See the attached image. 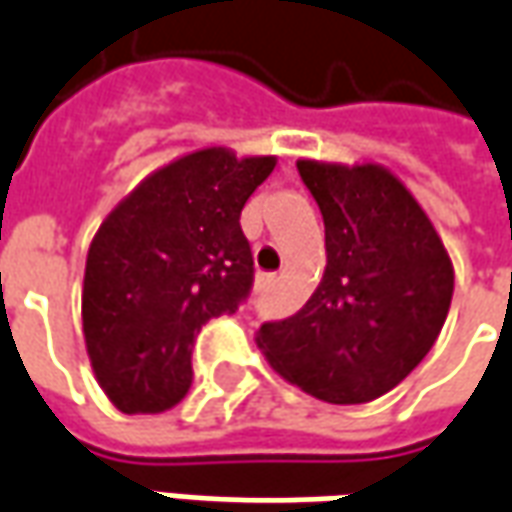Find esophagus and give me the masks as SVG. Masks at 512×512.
<instances>
[{
  "instance_id": "esophagus-1",
  "label": "esophagus",
  "mask_w": 512,
  "mask_h": 512,
  "mask_svg": "<svg viewBox=\"0 0 512 512\" xmlns=\"http://www.w3.org/2000/svg\"><path fill=\"white\" fill-rule=\"evenodd\" d=\"M270 287H276V276H270V273H262V276L256 278V290L267 292Z\"/></svg>"
}]
</instances>
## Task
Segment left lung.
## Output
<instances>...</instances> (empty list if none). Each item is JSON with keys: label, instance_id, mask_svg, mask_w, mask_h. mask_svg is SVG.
Here are the masks:
<instances>
[{"label": "left lung", "instance_id": "8db88e82", "mask_svg": "<svg viewBox=\"0 0 512 512\" xmlns=\"http://www.w3.org/2000/svg\"><path fill=\"white\" fill-rule=\"evenodd\" d=\"M326 225V270L295 315L256 345L278 376L329 404L384 396L421 365L446 323L454 267L412 192L382 164L301 158Z\"/></svg>", "mask_w": 512, "mask_h": 512}]
</instances>
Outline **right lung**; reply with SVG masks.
<instances>
[{"instance_id": "obj_1", "label": "right lung", "mask_w": 512, "mask_h": 512, "mask_svg": "<svg viewBox=\"0 0 512 512\" xmlns=\"http://www.w3.org/2000/svg\"><path fill=\"white\" fill-rule=\"evenodd\" d=\"M276 155L203 147L150 172L102 220L83 276V337L116 410L164 412L192 384V345L248 298L239 214Z\"/></svg>"}]
</instances>
